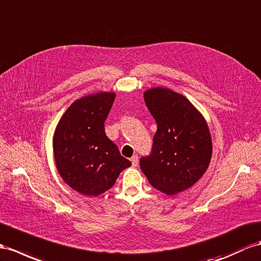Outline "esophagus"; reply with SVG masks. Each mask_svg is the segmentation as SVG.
Listing matches in <instances>:
<instances>
[{"mask_svg": "<svg viewBox=\"0 0 261 261\" xmlns=\"http://www.w3.org/2000/svg\"><path fill=\"white\" fill-rule=\"evenodd\" d=\"M139 163V159H138V155H133L131 158V164L132 166H137Z\"/></svg>", "mask_w": 261, "mask_h": 261, "instance_id": "obj_1", "label": "esophagus"}]
</instances>
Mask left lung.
<instances>
[{"label": "left lung", "instance_id": "obj_1", "mask_svg": "<svg viewBox=\"0 0 261 261\" xmlns=\"http://www.w3.org/2000/svg\"><path fill=\"white\" fill-rule=\"evenodd\" d=\"M158 130L151 155L140 160L149 183L166 195L190 189L208 168L213 144L204 116L181 93L154 87L143 93Z\"/></svg>", "mask_w": 261, "mask_h": 261}]
</instances>
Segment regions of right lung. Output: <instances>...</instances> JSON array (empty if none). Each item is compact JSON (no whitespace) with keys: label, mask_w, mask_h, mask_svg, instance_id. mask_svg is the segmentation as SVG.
Listing matches in <instances>:
<instances>
[{"label":"right lung","mask_w":261,"mask_h":261,"mask_svg":"<svg viewBox=\"0 0 261 261\" xmlns=\"http://www.w3.org/2000/svg\"><path fill=\"white\" fill-rule=\"evenodd\" d=\"M116 92L90 93L65 111L53 137L56 168L64 182L86 196H98L115 185L131 162L106 136L105 120Z\"/></svg>","instance_id":"right-lung-1"}]
</instances>
